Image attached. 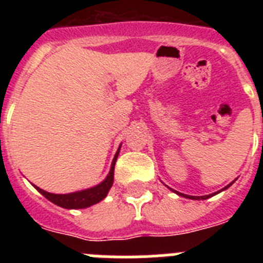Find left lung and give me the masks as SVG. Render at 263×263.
Returning a JSON list of instances; mask_svg holds the SVG:
<instances>
[{
	"mask_svg": "<svg viewBox=\"0 0 263 263\" xmlns=\"http://www.w3.org/2000/svg\"><path fill=\"white\" fill-rule=\"evenodd\" d=\"M233 183V182H232ZM232 183L231 184H228L227 187H224L221 190V191H224V190H227V188H229L232 185ZM170 190H171V188H170ZM171 191H174V190H171ZM221 191H218V192H221ZM175 192L176 195H179V196H183V197H187V199H192V200H205V199H208V197H211V196H213V195H216V194H218V192H215V194H212V195H205V196H190V195H184V194H180V192H178V191H174Z\"/></svg>",
	"mask_w": 263,
	"mask_h": 263,
	"instance_id": "8db88e82",
	"label": "left lung"
}]
</instances>
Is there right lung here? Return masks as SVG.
<instances>
[{"instance_id": "add662e5", "label": "right lung", "mask_w": 263, "mask_h": 263, "mask_svg": "<svg viewBox=\"0 0 263 263\" xmlns=\"http://www.w3.org/2000/svg\"><path fill=\"white\" fill-rule=\"evenodd\" d=\"M120 148L121 146L118 147L115 158L111 160L110 170H109V174L106 175V178L104 179L100 184L95 185V187L64 195L51 194V192L45 191V190H42V188L36 187V185H34V187H35L46 199H48L51 203L57 204V205L62 206V208H67V210H81V208H88V206L90 205H95V204L100 203V201L105 199L109 190H110V187L113 185V179H115V164L116 160H117L118 153H120Z\"/></svg>"}]
</instances>
